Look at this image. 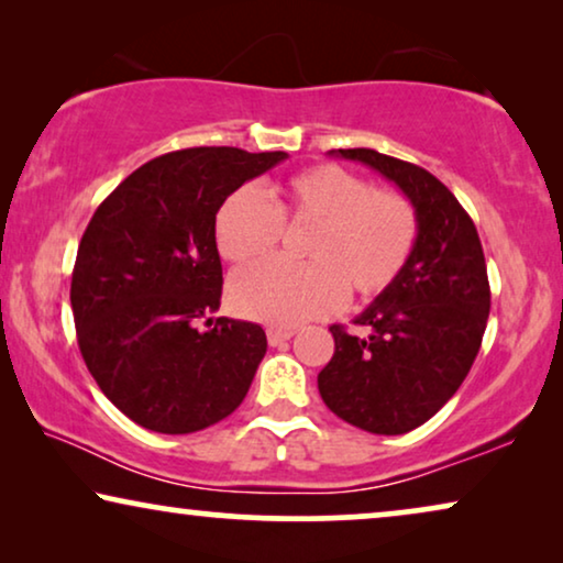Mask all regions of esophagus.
I'll return each instance as SVG.
<instances>
[{
	"instance_id": "34e87169",
	"label": "esophagus",
	"mask_w": 563,
	"mask_h": 563,
	"mask_svg": "<svg viewBox=\"0 0 563 563\" xmlns=\"http://www.w3.org/2000/svg\"><path fill=\"white\" fill-rule=\"evenodd\" d=\"M291 335H295V330H291V328H268V330H266L268 345H282V343H287Z\"/></svg>"
}]
</instances>
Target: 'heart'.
Returning a JSON list of instances; mask_svg holds the SVG:
<instances>
[{"label":"heart","mask_w":563,"mask_h":563,"mask_svg":"<svg viewBox=\"0 0 563 563\" xmlns=\"http://www.w3.org/2000/svg\"><path fill=\"white\" fill-rule=\"evenodd\" d=\"M284 225H312L302 241L307 264L272 258L238 272L230 305L274 328L325 318L345 302L387 291L410 264L420 238L412 199L372 187L338 164H314L289 176L274 202L241 187L220 205L214 243L222 258L249 264L279 245Z\"/></svg>","instance_id":"b5f03b06"}]
</instances>
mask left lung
<instances>
[{"label":"left lung","mask_w":563,"mask_h":563,"mask_svg":"<svg viewBox=\"0 0 563 563\" xmlns=\"http://www.w3.org/2000/svg\"><path fill=\"white\" fill-rule=\"evenodd\" d=\"M412 199L420 238L405 274L358 314L353 335L333 325L335 351L318 374L322 402L376 435L410 433L466 379L489 318V279L474 220L426 168L372 148H338Z\"/></svg>","instance_id":"8db88e82"}]
</instances>
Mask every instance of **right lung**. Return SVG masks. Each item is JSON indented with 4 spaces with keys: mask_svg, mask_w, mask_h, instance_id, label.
I'll return each mask as SVG.
<instances>
[{
    "mask_svg": "<svg viewBox=\"0 0 563 563\" xmlns=\"http://www.w3.org/2000/svg\"><path fill=\"white\" fill-rule=\"evenodd\" d=\"M284 151L184 148L135 168L84 230L71 276L76 341L104 397L137 426L181 435L228 418L256 376L266 333L218 318L220 205Z\"/></svg>",
    "mask_w": 563,
    "mask_h": 563,
    "instance_id": "add662e5",
    "label": "right lung"
}]
</instances>
